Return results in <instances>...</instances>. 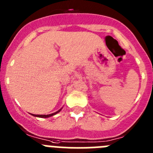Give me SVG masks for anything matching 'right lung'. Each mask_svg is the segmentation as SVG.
<instances>
[{"mask_svg": "<svg viewBox=\"0 0 153 153\" xmlns=\"http://www.w3.org/2000/svg\"><path fill=\"white\" fill-rule=\"evenodd\" d=\"M62 107L61 109H59L58 111H56V112L53 113V114H47V115H46V114H31V115H33V117H42V118H48V117H50L53 116V115H55V114H58L59 112H60V111H62Z\"/></svg>", "mask_w": 153, "mask_h": 153, "instance_id": "add662e5", "label": "right lung"}]
</instances>
